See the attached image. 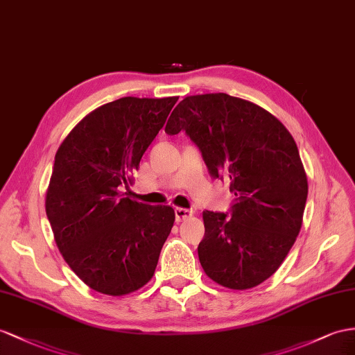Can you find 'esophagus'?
<instances>
[{
  "instance_id": "obj_1",
  "label": "esophagus",
  "mask_w": 355,
  "mask_h": 355,
  "mask_svg": "<svg viewBox=\"0 0 355 355\" xmlns=\"http://www.w3.org/2000/svg\"><path fill=\"white\" fill-rule=\"evenodd\" d=\"M193 216V211L192 210H187V208H175V219L177 222H183L186 219H189V217Z\"/></svg>"
}]
</instances>
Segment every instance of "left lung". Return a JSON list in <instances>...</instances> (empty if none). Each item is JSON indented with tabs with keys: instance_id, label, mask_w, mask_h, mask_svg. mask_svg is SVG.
<instances>
[{
	"instance_id": "1",
	"label": "left lung",
	"mask_w": 355,
	"mask_h": 355,
	"mask_svg": "<svg viewBox=\"0 0 355 355\" xmlns=\"http://www.w3.org/2000/svg\"><path fill=\"white\" fill-rule=\"evenodd\" d=\"M181 130L237 196L231 216L202 213L199 262L225 288H255L275 275L302 230L307 177L293 135L264 107L225 93L181 100L165 132Z\"/></svg>"
}]
</instances>
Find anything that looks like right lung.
Listing matches in <instances>:
<instances>
[{
	"label": "right lung",
	"instance_id": "obj_1",
	"mask_svg": "<svg viewBox=\"0 0 355 355\" xmlns=\"http://www.w3.org/2000/svg\"><path fill=\"white\" fill-rule=\"evenodd\" d=\"M178 97H123L85 115L55 154L46 216L62 258L91 289L121 297L151 280L175 222L169 205L125 196Z\"/></svg>",
	"mask_w": 355,
	"mask_h": 355
}]
</instances>
